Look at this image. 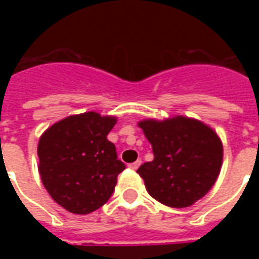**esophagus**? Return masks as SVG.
Masks as SVG:
<instances>
[{
    "label": "esophagus",
    "instance_id": "esophagus-1",
    "mask_svg": "<svg viewBox=\"0 0 259 259\" xmlns=\"http://www.w3.org/2000/svg\"><path fill=\"white\" fill-rule=\"evenodd\" d=\"M141 165V159H137V161H136V162H133V163H129V168L130 169H137L139 168V166H140Z\"/></svg>",
    "mask_w": 259,
    "mask_h": 259
}]
</instances>
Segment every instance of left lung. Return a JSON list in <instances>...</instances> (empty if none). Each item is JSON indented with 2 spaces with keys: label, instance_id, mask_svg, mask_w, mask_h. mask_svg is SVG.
<instances>
[{
  "label": "left lung",
  "instance_id": "left-lung-1",
  "mask_svg": "<svg viewBox=\"0 0 259 259\" xmlns=\"http://www.w3.org/2000/svg\"><path fill=\"white\" fill-rule=\"evenodd\" d=\"M151 143L154 159L137 169L151 197L172 208H186L211 190L221 172L222 143L200 120L176 116L139 123Z\"/></svg>",
  "mask_w": 259,
  "mask_h": 259
}]
</instances>
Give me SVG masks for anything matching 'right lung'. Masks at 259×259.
Segmentation results:
<instances>
[{"instance_id": "right-lung-1", "label": "right lung", "mask_w": 259, "mask_h": 259, "mask_svg": "<svg viewBox=\"0 0 259 259\" xmlns=\"http://www.w3.org/2000/svg\"><path fill=\"white\" fill-rule=\"evenodd\" d=\"M116 123L97 112L73 115L44 132L38 141V170L54 201L79 215L96 211L113 194L126 166L108 133Z\"/></svg>"}]
</instances>
